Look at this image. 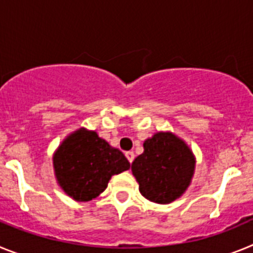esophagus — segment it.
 <instances>
[{"mask_svg": "<svg viewBox=\"0 0 253 253\" xmlns=\"http://www.w3.org/2000/svg\"><path fill=\"white\" fill-rule=\"evenodd\" d=\"M125 157H126V158H128V161H129V162H133V161H134V153H133V152H130V151H129V152H125Z\"/></svg>", "mask_w": 253, "mask_h": 253, "instance_id": "obj_1", "label": "esophagus"}]
</instances>
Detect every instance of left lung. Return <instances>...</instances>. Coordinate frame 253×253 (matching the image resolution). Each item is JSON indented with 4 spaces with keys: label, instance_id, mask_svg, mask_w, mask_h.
<instances>
[{
    "label": "left lung",
    "instance_id": "1",
    "mask_svg": "<svg viewBox=\"0 0 253 253\" xmlns=\"http://www.w3.org/2000/svg\"><path fill=\"white\" fill-rule=\"evenodd\" d=\"M144 152L131 163L139 191L149 202L169 204L189 187L195 157L186 143L169 131H160L143 143Z\"/></svg>",
    "mask_w": 253,
    "mask_h": 253
}]
</instances>
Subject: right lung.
<instances>
[{
    "label": "right lung",
    "instance_id": "add662e5",
    "mask_svg": "<svg viewBox=\"0 0 253 253\" xmlns=\"http://www.w3.org/2000/svg\"><path fill=\"white\" fill-rule=\"evenodd\" d=\"M53 166L64 193L77 202H88L106 189L111 176L129 169L130 163L96 131L81 128L58 147Z\"/></svg>",
    "mask_w": 253,
    "mask_h": 253
}]
</instances>
